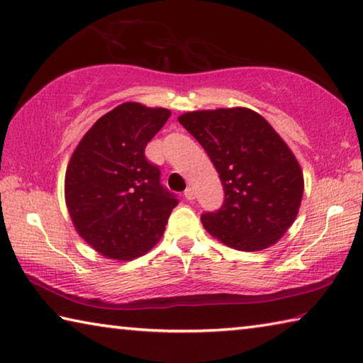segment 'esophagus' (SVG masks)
Returning <instances> with one entry per match:
<instances>
[{
  "label": "esophagus",
  "mask_w": 363,
  "mask_h": 363,
  "mask_svg": "<svg viewBox=\"0 0 363 363\" xmlns=\"http://www.w3.org/2000/svg\"><path fill=\"white\" fill-rule=\"evenodd\" d=\"M184 195H186L187 200H194V199H195V190H194V187H187L186 192H184Z\"/></svg>",
  "instance_id": "esophagus-1"
}]
</instances>
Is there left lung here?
<instances>
[{
	"instance_id": "8db88e82",
	"label": "left lung",
	"mask_w": 363,
	"mask_h": 363,
	"mask_svg": "<svg viewBox=\"0 0 363 363\" xmlns=\"http://www.w3.org/2000/svg\"><path fill=\"white\" fill-rule=\"evenodd\" d=\"M211 158L224 205L201 214L206 232L238 251L277 243L298 216L304 176L270 123L247 107L194 110L177 116Z\"/></svg>"
}]
</instances>
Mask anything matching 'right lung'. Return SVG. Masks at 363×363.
I'll return each mask as SVG.
<instances>
[{
    "label": "right lung",
    "instance_id": "1",
    "mask_svg": "<svg viewBox=\"0 0 363 363\" xmlns=\"http://www.w3.org/2000/svg\"><path fill=\"white\" fill-rule=\"evenodd\" d=\"M171 112L125 102L102 115L73 150L65 205L78 235L104 257L131 261L158 243L177 205L147 162V143Z\"/></svg>",
    "mask_w": 363,
    "mask_h": 363
}]
</instances>
